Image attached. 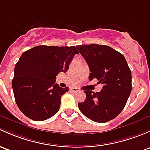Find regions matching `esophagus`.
I'll list each match as a JSON object with an SVG mask.
<instances>
[{
	"label": "esophagus",
	"instance_id": "esophagus-1",
	"mask_svg": "<svg viewBox=\"0 0 150 150\" xmlns=\"http://www.w3.org/2000/svg\"><path fill=\"white\" fill-rule=\"evenodd\" d=\"M71 92L72 93H75V92H78V91H79V88H72L70 89Z\"/></svg>",
	"mask_w": 150,
	"mask_h": 150
}]
</instances>
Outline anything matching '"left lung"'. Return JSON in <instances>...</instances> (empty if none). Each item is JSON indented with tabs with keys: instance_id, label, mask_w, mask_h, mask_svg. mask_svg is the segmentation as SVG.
<instances>
[{
	"instance_id": "left-lung-1",
	"label": "left lung",
	"mask_w": 150,
	"mask_h": 150,
	"mask_svg": "<svg viewBox=\"0 0 150 150\" xmlns=\"http://www.w3.org/2000/svg\"><path fill=\"white\" fill-rule=\"evenodd\" d=\"M89 66L90 80L103 85L100 92L84 91L86 99L78 103L83 115L98 123L112 120L121 112L132 91V72L124 55L103 45H78Z\"/></svg>"
}]
</instances>
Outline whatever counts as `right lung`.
<instances>
[{
  "mask_svg": "<svg viewBox=\"0 0 150 150\" xmlns=\"http://www.w3.org/2000/svg\"><path fill=\"white\" fill-rule=\"evenodd\" d=\"M76 47L40 45L21 54L12 80L16 103L23 114L34 121L50 119L59 109L60 99L68 88H60L56 76L67 72Z\"/></svg>",
  "mask_w": 150,
  "mask_h": 150,
  "instance_id": "add662e5",
  "label": "right lung"
}]
</instances>
